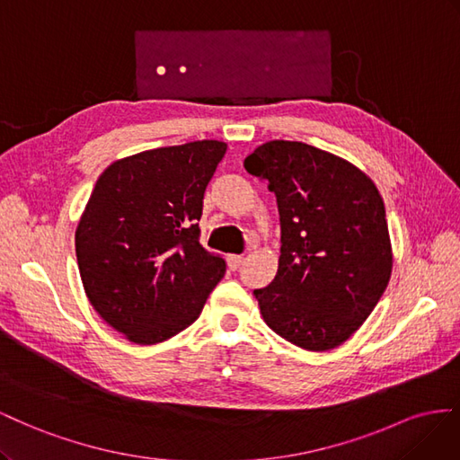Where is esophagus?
Masks as SVG:
<instances>
[{"label":"esophagus","instance_id":"esophagus-1","mask_svg":"<svg viewBox=\"0 0 460 460\" xmlns=\"http://www.w3.org/2000/svg\"><path fill=\"white\" fill-rule=\"evenodd\" d=\"M243 264V256H239V254H229L227 256V266H229V270H239V266Z\"/></svg>","mask_w":460,"mask_h":460}]
</instances>
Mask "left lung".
<instances>
[{"label": "left lung", "instance_id": "left-lung-1", "mask_svg": "<svg viewBox=\"0 0 460 460\" xmlns=\"http://www.w3.org/2000/svg\"><path fill=\"white\" fill-rule=\"evenodd\" d=\"M244 169L268 181L281 223L278 273L254 291L264 322L300 349L339 347L391 278L382 196L358 167L305 142L261 144Z\"/></svg>", "mask_w": 460, "mask_h": 460}]
</instances>
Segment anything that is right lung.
<instances>
[{"mask_svg": "<svg viewBox=\"0 0 460 460\" xmlns=\"http://www.w3.org/2000/svg\"><path fill=\"white\" fill-rule=\"evenodd\" d=\"M227 144L196 140L113 162L75 233L90 305L137 345L189 327L226 275L200 244L202 200Z\"/></svg>", "mask_w": 460, "mask_h": 460, "instance_id": "1", "label": "right lung"}]
</instances>
